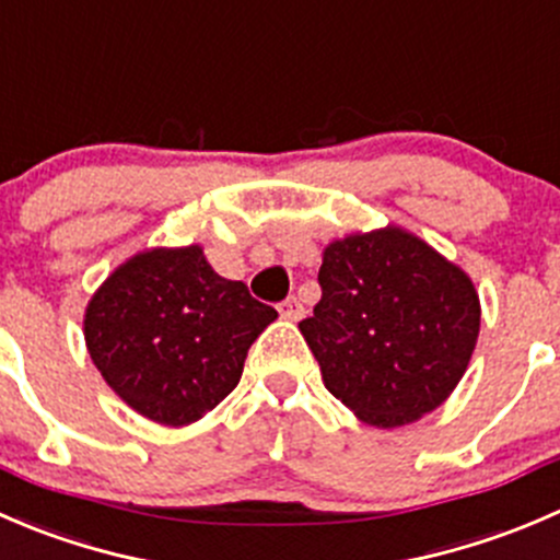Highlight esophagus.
I'll use <instances>...</instances> for the list:
<instances>
[{"label": "esophagus", "mask_w": 560, "mask_h": 560, "mask_svg": "<svg viewBox=\"0 0 560 560\" xmlns=\"http://www.w3.org/2000/svg\"><path fill=\"white\" fill-rule=\"evenodd\" d=\"M280 315H282V318H288V320H299L304 315L302 302H299L296 296L282 299V302H280Z\"/></svg>", "instance_id": "esophagus-1"}]
</instances>
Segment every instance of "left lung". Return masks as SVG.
Masks as SVG:
<instances>
[{"mask_svg": "<svg viewBox=\"0 0 560 560\" xmlns=\"http://www.w3.org/2000/svg\"><path fill=\"white\" fill-rule=\"evenodd\" d=\"M318 285L299 329L326 389L362 422L400 428L452 395L479 337L466 272L389 225L331 242Z\"/></svg>", "mask_w": 560, "mask_h": 560, "instance_id": "obj_1", "label": "left lung"}]
</instances>
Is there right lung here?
<instances>
[{"instance_id":"right-lung-1","label":"right lung","mask_w":560,"mask_h":560,"mask_svg":"<svg viewBox=\"0 0 560 560\" xmlns=\"http://www.w3.org/2000/svg\"><path fill=\"white\" fill-rule=\"evenodd\" d=\"M278 310L214 272L198 245L147 250L94 293L84 318L105 384L152 422L190 424L240 384L253 340Z\"/></svg>"}]
</instances>
